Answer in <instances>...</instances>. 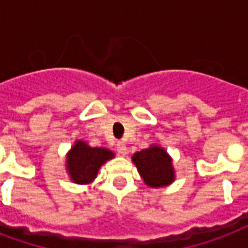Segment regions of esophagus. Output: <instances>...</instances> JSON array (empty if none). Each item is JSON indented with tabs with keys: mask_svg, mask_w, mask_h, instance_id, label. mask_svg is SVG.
I'll return each mask as SVG.
<instances>
[{
	"mask_svg": "<svg viewBox=\"0 0 248 248\" xmlns=\"http://www.w3.org/2000/svg\"><path fill=\"white\" fill-rule=\"evenodd\" d=\"M116 150H118V153L120 155H125L126 154V146H125V143H124V142H122V141H119L118 143H116Z\"/></svg>",
	"mask_w": 248,
	"mask_h": 248,
	"instance_id": "esophagus-1",
	"label": "esophagus"
}]
</instances>
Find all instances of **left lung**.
I'll use <instances>...</instances> for the list:
<instances>
[{"mask_svg": "<svg viewBox=\"0 0 248 248\" xmlns=\"http://www.w3.org/2000/svg\"><path fill=\"white\" fill-rule=\"evenodd\" d=\"M132 160L137 167L140 176L150 187H163L174 181L172 158L158 145L133 154Z\"/></svg>", "mask_w": 248, "mask_h": 248, "instance_id": "left-lung-1", "label": "left lung"}]
</instances>
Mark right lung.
I'll return each mask as SVG.
<instances>
[{
    "label": "right lung",
    "instance_id": "right-lung-1",
    "mask_svg": "<svg viewBox=\"0 0 248 248\" xmlns=\"http://www.w3.org/2000/svg\"><path fill=\"white\" fill-rule=\"evenodd\" d=\"M114 156V153L106 147H90L85 141L78 140L67 154L66 168L75 184H90L103 163Z\"/></svg>",
    "mask_w": 248,
    "mask_h": 248
}]
</instances>
